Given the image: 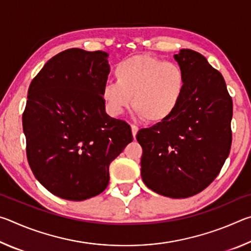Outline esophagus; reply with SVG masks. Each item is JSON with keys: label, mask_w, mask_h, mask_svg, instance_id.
<instances>
[{"label": "esophagus", "mask_w": 251, "mask_h": 251, "mask_svg": "<svg viewBox=\"0 0 251 251\" xmlns=\"http://www.w3.org/2000/svg\"><path fill=\"white\" fill-rule=\"evenodd\" d=\"M130 127H131V133H133V137L135 138L136 134H137V131H138V127L136 125H131Z\"/></svg>", "instance_id": "1"}]
</instances>
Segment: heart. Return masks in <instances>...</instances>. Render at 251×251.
Returning a JSON list of instances; mask_svg holds the SVG:
<instances>
[{"instance_id":"b5f03b06","label":"heart","mask_w":251,"mask_h":251,"mask_svg":"<svg viewBox=\"0 0 251 251\" xmlns=\"http://www.w3.org/2000/svg\"><path fill=\"white\" fill-rule=\"evenodd\" d=\"M116 82L103 88L108 112L118 116L133 107L150 123L168 120L179 106L186 88V74L173 62L151 55H135L123 59L114 69Z\"/></svg>"}]
</instances>
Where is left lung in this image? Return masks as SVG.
<instances>
[{
  "label": "left lung",
  "mask_w": 251,
  "mask_h": 251,
  "mask_svg": "<svg viewBox=\"0 0 251 251\" xmlns=\"http://www.w3.org/2000/svg\"><path fill=\"white\" fill-rule=\"evenodd\" d=\"M186 74L184 97L168 120L138 130L144 184L163 196L187 198L218 176L231 147L232 100L223 75L205 56L174 55Z\"/></svg>",
  "instance_id": "left-lung-1"
}]
</instances>
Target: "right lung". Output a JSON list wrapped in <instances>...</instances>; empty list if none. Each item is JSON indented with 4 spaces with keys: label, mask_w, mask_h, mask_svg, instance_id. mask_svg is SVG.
<instances>
[{
    "label": "right lung",
    "mask_w": 251,
    "mask_h": 251,
    "mask_svg": "<svg viewBox=\"0 0 251 251\" xmlns=\"http://www.w3.org/2000/svg\"><path fill=\"white\" fill-rule=\"evenodd\" d=\"M108 54L70 49L33 78L22 122L34 176L50 193L80 201L107 187L109 165L133 141L126 122L105 112Z\"/></svg>",
    "instance_id": "right-lung-1"
}]
</instances>
